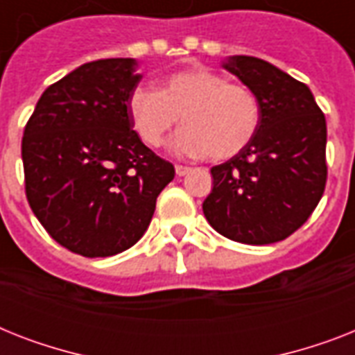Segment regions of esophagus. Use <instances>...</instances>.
<instances>
[{
    "instance_id": "34e87169",
    "label": "esophagus",
    "mask_w": 355,
    "mask_h": 355,
    "mask_svg": "<svg viewBox=\"0 0 355 355\" xmlns=\"http://www.w3.org/2000/svg\"><path fill=\"white\" fill-rule=\"evenodd\" d=\"M175 173H177L178 177H184V175H188L189 167L188 166H175Z\"/></svg>"
}]
</instances>
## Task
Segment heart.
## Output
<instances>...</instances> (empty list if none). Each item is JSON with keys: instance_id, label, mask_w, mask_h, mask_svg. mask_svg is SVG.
Returning a JSON list of instances; mask_svg holds the SVG:
<instances>
[{"instance_id": "b5f03b06", "label": "heart", "mask_w": 355, "mask_h": 355, "mask_svg": "<svg viewBox=\"0 0 355 355\" xmlns=\"http://www.w3.org/2000/svg\"><path fill=\"white\" fill-rule=\"evenodd\" d=\"M134 132L147 147H160L166 134L184 127L169 141L178 156H206L228 160L252 141L261 121V108L248 86L227 83L208 68H191L169 75L160 90L136 86L127 101Z\"/></svg>"}]
</instances>
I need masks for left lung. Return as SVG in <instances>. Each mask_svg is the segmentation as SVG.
Wrapping results in <instances>:
<instances>
[{"label": "left lung", "mask_w": 355, "mask_h": 355, "mask_svg": "<svg viewBox=\"0 0 355 355\" xmlns=\"http://www.w3.org/2000/svg\"><path fill=\"white\" fill-rule=\"evenodd\" d=\"M223 68L256 94L261 121L248 147L211 167L202 211L221 236L247 245L286 239L308 221L326 186V119L308 86L261 58Z\"/></svg>", "instance_id": "8db88e82"}]
</instances>
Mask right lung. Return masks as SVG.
I'll use <instances>...</instances> for the list:
<instances>
[{
    "label": "right lung",
    "mask_w": 355,
    "mask_h": 355,
    "mask_svg": "<svg viewBox=\"0 0 355 355\" xmlns=\"http://www.w3.org/2000/svg\"><path fill=\"white\" fill-rule=\"evenodd\" d=\"M134 58L88 62L47 88L21 139L25 195L47 234L86 258L127 250L144 236L175 167L128 119Z\"/></svg>",
    "instance_id": "obj_1"
}]
</instances>
